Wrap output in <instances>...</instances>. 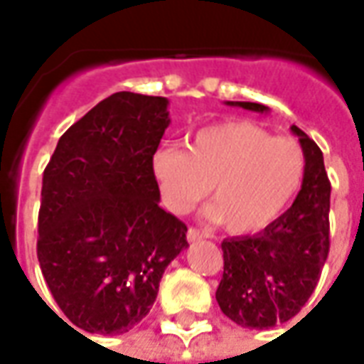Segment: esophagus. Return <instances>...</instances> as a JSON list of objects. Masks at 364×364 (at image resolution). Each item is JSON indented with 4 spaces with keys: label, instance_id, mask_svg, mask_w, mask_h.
<instances>
[{
    "label": "esophagus",
    "instance_id": "34e87169",
    "mask_svg": "<svg viewBox=\"0 0 364 364\" xmlns=\"http://www.w3.org/2000/svg\"><path fill=\"white\" fill-rule=\"evenodd\" d=\"M203 237H205V234H203L200 230H197V228L187 230V240H189V244H195V242L203 240Z\"/></svg>",
    "mask_w": 364,
    "mask_h": 364
}]
</instances>
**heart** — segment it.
<instances>
[{"instance_id":"b5f03b06","label":"heart","mask_w":364,"mask_h":364,"mask_svg":"<svg viewBox=\"0 0 364 364\" xmlns=\"http://www.w3.org/2000/svg\"><path fill=\"white\" fill-rule=\"evenodd\" d=\"M151 175L167 210L189 213L213 187L210 216L234 236L273 224L296 195L306 171L302 146L250 120L200 128L187 150L161 146Z\"/></svg>"}]
</instances>
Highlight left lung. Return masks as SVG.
<instances>
[{
    "label": "left lung",
    "instance_id": "left-lung-1",
    "mask_svg": "<svg viewBox=\"0 0 364 364\" xmlns=\"http://www.w3.org/2000/svg\"><path fill=\"white\" fill-rule=\"evenodd\" d=\"M230 107L269 112V107L247 101H226ZM306 156L302 187L289 210L255 236L222 242L224 274L216 290L220 310L237 326L269 329L294 318L312 296L329 252V185L323 154L296 124Z\"/></svg>",
    "mask_w": 364,
    "mask_h": 364
}]
</instances>
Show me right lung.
Here are the masks:
<instances>
[{"instance_id":"right-lung-1","label":"right lung","mask_w":364,"mask_h":364,"mask_svg":"<svg viewBox=\"0 0 364 364\" xmlns=\"http://www.w3.org/2000/svg\"><path fill=\"white\" fill-rule=\"evenodd\" d=\"M167 105L112 93L68 128L44 169L36 255L60 310L87 333L136 328L167 265L189 247L151 175Z\"/></svg>"}]
</instances>
